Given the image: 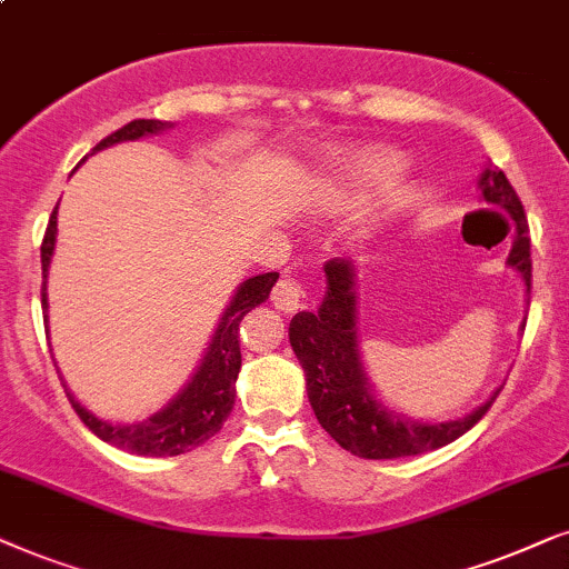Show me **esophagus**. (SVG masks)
<instances>
[{
  "label": "esophagus",
  "mask_w": 569,
  "mask_h": 569,
  "mask_svg": "<svg viewBox=\"0 0 569 569\" xmlns=\"http://www.w3.org/2000/svg\"><path fill=\"white\" fill-rule=\"evenodd\" d=\"M272 305L280 312H299L309 305V293L297 278H283L278 280V286L272 289Z\"/></svg>",
  "instance_id": "obj_1"
}]
</instances>
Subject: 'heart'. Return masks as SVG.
Segmentation results:
<instances>
[{
  "label": "heart",
  "instance_id": "heart-1",
  "mask_svg": "<svg viewBox=\"0 0 569 569\" xmlns=\"http://www.w3.org/2000/svg\"><path fill=\"white\" fill-rule=\"evenodd\" d=\"M400 166H403V156L398 150L388 146H372L343 158L340 171H343L348 184H375V181L392 177Z\"/></svg>",
  "mask_w": 569,
  "mask_h": 569
}]
</instances>
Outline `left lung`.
<instances>
[{
  "mask_svg": "<svg viewBox=\"0 0 569 569\" xmlns=\"http://www.w3.org/2000/svg\"><path fill=\"white\" fill-rule=\"evenodd\" d=\"M483 200L502 208L515 221V241L507 264L526 280L531 293V239L520 197L515 194L505 171L487 166L479 179ZM328 291L317 312H299L291 320L289 340L307 375V396L322 429L340 448L369 460L421 456L445 448L463 437L499 390L473 413L456 421L423 423L403 413L388 411L369 388L356 343V268L351 260L325 262Z\"/></svg>",
  "mask_w": 569,
  "mask_h": 569,
  "instance_id": "obj_1",
  "label": "left lung"
}]
</instances>
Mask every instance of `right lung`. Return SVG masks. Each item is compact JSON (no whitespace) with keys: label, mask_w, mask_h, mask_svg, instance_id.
Returning <instances> with one entry per match:
<instances>
[{"label":"right lung","mask_w":569,"mask_h":569,"mask_svg":"<svg viewBox=\"0 0 569 569\" xmlns=\"http://www.w3.org/2000/svg\"><path fill=\"white\" fill-rule=\"evenodd\" d=\"M169 127L171 121L134 119L130 124H124L121 130L111 132L109 138L98 142L93 153L96 150L117 146V142L140 140L146 138V134L163 132L169 130ZM57 210L59 206L49 218L47 237H43V244H41V270H43L41 307L43 309H49L47 276H49L51 254H54V244H57ZM276 280H278V272H262V276L249 278L239 286L237 293H233L231 305L226 307L221 322H218L216 336L210 340L206 359H202L200 367H197L194 377L169 406L150 416V419L140 423H127V427L101 421L90 411H86V408L74 400L72 392L67 390V398H70L74 413H78L80 421L86 423L96 437H101L103 442H109L113 448H121L127 452H134V456L163 458V456H181V452L200 448L202 442H208L210 437L221 431L223 421L229 419L233 408V398H237V388H233V385H237V377L241 369L239 322L244 320V315L252 312L254 307H260L262 301L270 297Z\"/></svg>","instance_id":"right-lung-1"}]
</instances>
